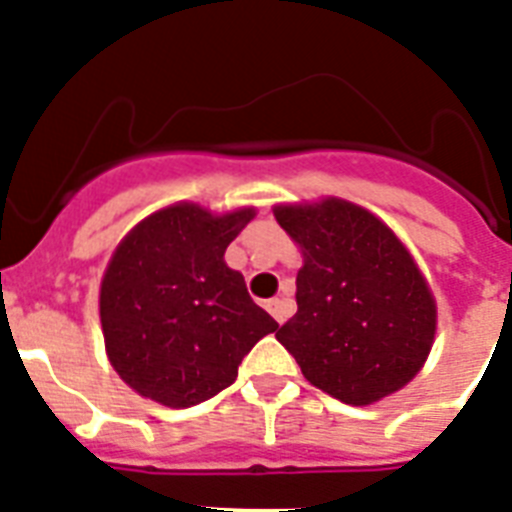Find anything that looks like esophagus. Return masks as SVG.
<instances>
[{"label":"esophagus","mask_w":512,"mask_h":512,"mask_svg":"<svg viewBox=\"0 0 512 512\" xmlns=\"http://www.w3.org/2000/svg\"><path fill=\"white\" fill-rule=\"evenodd\" d=\"M268 311H271V316L279 321V324H284V321L289 319V313H292V303H289V300H284V297H276V300H271V303H268Z\"/></svg>","instance_id":"34e87169"}]
</instances>
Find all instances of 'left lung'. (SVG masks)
<instances>
[{
	"label": "left lung",
	"mask_w": 512,
	"mask_h": 512,
	"mask_svg": "<svg viewBox=\"0 0 512 512\" xmlns=\"http://www.w3.org/2000/svg\"><path fill=\"white\" fill-rule=\"evenodd\" d=\"M303 255L297 313L276 332L303 377L342 404L382 401L414 380L436 340V297L404 241L369 209L327 196L276 204Z\"/></svg>",
	"instance_id": "left-lung-1"
}]
</instances>
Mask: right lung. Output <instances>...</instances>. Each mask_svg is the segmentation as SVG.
I'll use <instances>...</instances> for the list:
<instances>
[{
    "label": "right lung",
    "mask_w": 512,
    "mask_h": 512,
    "mask_svg": "<svg viewBox=\"0 0 512 512\" xmlns=\"http://www.w3.org/2000/svg\"><path fill=\"white\" fill-rule=\"evenodd\" d=\"M252 217L255 207L215 215L177 201L119 241L100 281V327L108 361L135 393L172 409L201 404L279 329L225 265V249Z\"/></svg>",
    "instance_id": "add662e5"
}]
</instances>
